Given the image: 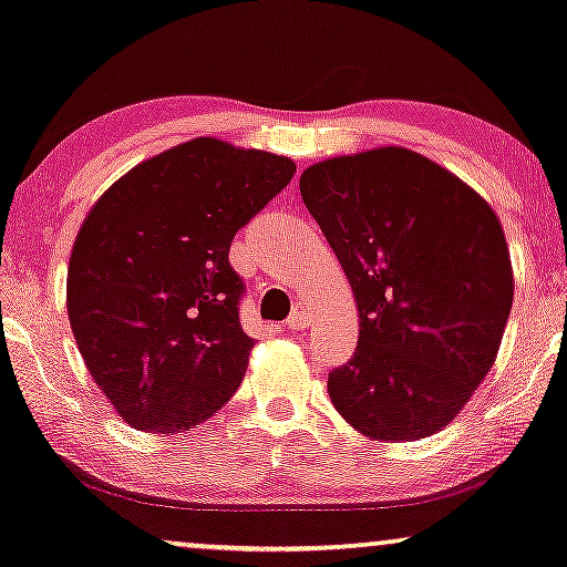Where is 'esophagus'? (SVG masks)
<instances>
[{
	"label": "esophagus",
	"mask_w": 567,
	"mask_h": 567,
	"mask_svg": "<svg viewBox=\"0 0 567 567\" xmlns=\"http://www.w3.org/2000/svg\"><path fill=\"white\" fill-rule=\"evenodd\" d=\"M308 321H310V308L306 306V302H295L292 313L285 323H287V329H290V331H300V329H306Z\"/></svg>",
	"instance_id": "1"
}]
</instances>
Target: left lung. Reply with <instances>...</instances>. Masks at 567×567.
Listing matches in <instances>:
<instances>
[{
  "mask_svg": "<svg viewBox=\"0 0 567 567\" xmlns=\"http://www.w3.org/2000/svg\"><path fill=\"white\" fill-rule=\"evenodd\" d=\"M300 195L360 310L352 360L329 372L333 409L370 440L436 434L496 362L512 313L498 215L444 166L401 146L308 166Z\"/></svg>",
  "mask_w": 567,
  "mask_h": 567,
  "instance_id": "1",
  "label": "left lung"
}]
</instances>
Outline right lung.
<instances>
[{"label": "right lung", "instance_id": "obj_1", "mask_svg": "<svg viewBox=\"0 0 567 567\" xmlns=\"http://www.w3.org/2000/svg\"><path fill=\"white\" fill-rule=\"evenodd\" d=\"M292 158L218 138L179 143L115 182L79 228L66 310L84 364L138 432H189L241 385L230 241L292 179Z\"/></svg>", "mask_w": 567, "mask_h": 567}]
</instances>
